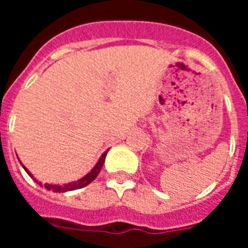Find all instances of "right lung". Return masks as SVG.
<instances>
[{
  "mask_svg": "<svg viewBox=\"0 0 248 248\" xmlns=\"http://www.w3.org/2000/svg\"><path fill=\"white\" fill-rule=\"evenodd\" d=\"M108 151V150H107ZM107 151L105 153H103L102 156L99 157V160L97 161V164L94 165V168L92 169L91 171L88 172L87 175H84V176L82 177V179H79V180L77 181H72V183H68V184H63V185H59V184H42L41 181H38L36 179V177L33 176V175L31 174L30 171H28V169L26 168L25 165H22V168L25 169V171L27 172L28 175H30L32 179H33L34 181H36L37 184H38L39 186H42V187H46V189L48 190V191H53V192H67V191H73V190H78V189H82V187H84V186L89 185V184L92 183V181L95 179V177L98 176V174L100 172V170H102L103 168V164H104L105 161V156H107ZM18 157V156H17ZM19 163H21V160H19ZM22 164V163H21Z\"/></svg>",
  "mask_w": 248,
  "mask_h": 248,
  "instance_id": "add662e5",
  "label": "right lung"
}]
</instances>
